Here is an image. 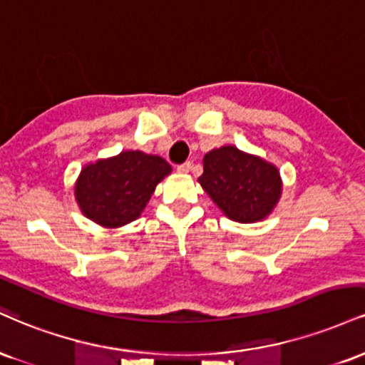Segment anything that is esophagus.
<instances>
[{
	"label": "esophagus",
	"instance_id": "esophagus-1",
	"mask_svg": "<svg viewBox=\"0 0 365 365\" xmlns=\"http://www.w3.org/2000/svg\"><path fill=\"white\" fill-rule=\"evenodd\" d=\"M178 170H179V173H190V170H191V162H184V164H179L178 165Z\"/></svg>",
	"mask_w": 365,
	"mask_h": 365
}]
</instances>
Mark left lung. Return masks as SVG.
<instances>
[{"instance_id":"1","label":"left lung","mask_w":365,"mask_h":365,"mask_svg":"<svg viewBox=\"0 0 365 365\" xmlns=\"http://www.w3.org/2000/svg\"><path fill=\"white\" fill-rule=\"evenodd\" d=\"M198 181L225 217L242 224L267 217L282 192L280 173L275 165L235 147L208 152Z\"/></svg>"}]
</instances>
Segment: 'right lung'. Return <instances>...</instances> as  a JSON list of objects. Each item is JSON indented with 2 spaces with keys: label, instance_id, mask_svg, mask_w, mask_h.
I'll use <instances>...</instances> for the list:
<instances>
[{
  "label": "right lung",
  "instance_id": "add662e5",
  "mask_svg": "<svg viewBox=\"0 0 365 365\" xmlns=\"http://www.w3.org/2000/svg\"><path fill=\"white\" fill-rule=\"evenodd\" d=\"M170 165L162 157L121 152L81 169L75 196L81 212L104 227H121L140 217Z\"/></svg>",
  "mask_w": 365,
  "mask_h": 365
}]
</instances>
